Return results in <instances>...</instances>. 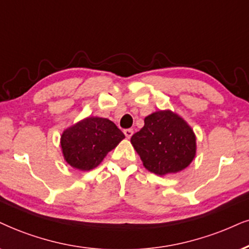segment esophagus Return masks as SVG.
I'll list each match as a JSON object with an SVG mask.
<instances>
[{"label": "esophagus", "instance_id": "obj_1", "mask_svg": "<svg viewBox=\"0 0 249 249\" xmlns=\"http://www.w3.org/2000/svg\"><path fill=\"white\" fill-rule=\"evenodd\" d=\"M124 134L127 139H130L132 135H133V130H131V128H126V130H124Z\"/></svg>", "mask_w": 249, "mask_h": 249}]
</instances>
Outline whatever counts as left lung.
I'll return each instance as SVG.
<instances>
[{
  "label": "left lung",
  "mask_w": 249,
  "mask_h": 249,
  "mask_svg": "<svg viewBox=\"0 0 249 249\" xmlns=\"http://www.w3.org/2000/svg\"><path fill=\"white\" fill-rule=\"evenodd\" d=\"M144 168L157 176L177 174L196 155V137L188 123L171 110H159L144 118L131 138Z\"/></svg>",
  "instance_id": "left-lung-1"
}]
</instances>
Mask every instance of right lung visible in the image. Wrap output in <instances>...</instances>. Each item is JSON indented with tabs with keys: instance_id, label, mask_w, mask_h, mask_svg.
<instances>
[{
	"instance_id": "obj_1",
	"label": "right lung",
	"mask_w": 249,
	"mask_h": 249,
	"mask_svg": "<svg viewBox=\"0 0 249 249\" xmlns=\"http://www.w3.org/2000/svg\"><path fill=\"white\" fill-rule=\"evenodd\" d=\"M125 135L108 118L86 117L65 128L61 135L64 161L80 171H89L103 161Z\"/></svg>"
}]
</instances>
